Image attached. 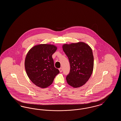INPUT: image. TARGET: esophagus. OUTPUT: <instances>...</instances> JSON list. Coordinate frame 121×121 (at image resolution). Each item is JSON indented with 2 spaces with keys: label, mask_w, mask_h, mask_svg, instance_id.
I'll return each mask as SVG.
<instances>
[{
  "label": "esophagus",
  "mask_w": 121,
  "mask_h": 121,
  "mask_svg": "<svg viewBox=\"0 0 121 121\" xmlns=\"http://www.w3.org/2000/svg\"><path fill=\"white\" fill-rule=\"evenodd\" d=\"M59 70L60 72H62V71H63V69H62V68H61L59 69Z\"/></svg>",
  "instance_id": "obj_1"
}]
</instances>
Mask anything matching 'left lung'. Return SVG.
Listing matches in <instances>:
<instances>
[{
    "instance_id": "1",
    "label": "left lung",
    "mask_w": 121,
    "mask_h": 121,
    "mask_svg": "<svg viewBox=\"0 0 121 121\" xmlns=\"http://www.w3.org/2000/svg\"><path fill=\"white\" fill-rule=\"evenodd\" d=\"M62 48L70 65V73L66 77L67 83L74 88L83 86L90 78L93 69L92 48L82 42L65 43Z\"/></svg>"
}]
</instances>
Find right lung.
I'll list each match as a JSON object with an SVG mask.
<instances>
[{"label":"right lung","instance_id":"add662e5","mask_svg":"<svg viewBox=\"0 0 121 121\" xmlns=\"http://www.w3.org/2000/svg\"><path fill=\"white\" fill-rule=\"evenodd\" d=\"M57 47L53 44H40L28 52L24 62L25 69L30 80L37 86L46 88L52 84L59 73L54 66L52 55Z\"/></svg>","mask_w":121,"mask_h":121}]
</instances>
